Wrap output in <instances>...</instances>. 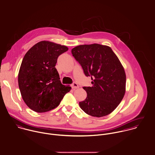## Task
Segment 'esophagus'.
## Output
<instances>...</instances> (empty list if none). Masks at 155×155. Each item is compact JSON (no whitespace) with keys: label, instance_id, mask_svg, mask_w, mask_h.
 I'll return each mask as SVG.
<instances>
[{"label":"esophagus","instance_id":"esophagus-1","mask_svg":"<svg viewBox=\"0 0 155 155\" xmlns=\"http://www.w3.org/2000/svg\"><path fill=\"white\" fill-rule=\"evenodd\" d=\"M71 87H72L73 89L79 88V86H78V85L76 83H73L71 85Z\"/></svg>","mask_w":155,"mask_h":155}]
</instances>
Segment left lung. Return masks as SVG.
<instances>
[{
    "label": "left lung",
    "instance_id": "obj_1",
    "mask_svg": "<svg viewBox=\"0 0 155 155\" xmlns=\"http://www.w3.org/2000/svg\"><path fill=\"white\" fill-rule=\"evenodd\" d=\"M71 53L92 80L91 87H83L87 97L79 102L81 108L94 117L109 114L126 91V74L119 58L110 47L97 44L77 46Z\"/></svg>",
    "mask_w": 155,
    "mask_h": 155
}]
</instances>
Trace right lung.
<instances>
[{
  "mask_svg": "<svg viewBox=\"0 0 155 155\" xmlns=\"http://www.w3.org/2000/svg\"><path fill=\"white\" fill-rule=\"evenodd\" d=\"M68 48L43 41L25 54L18 82L22 99L32 110L44 113L56 108L71 88L61 83L55 68L57 58Z\"/></svg>",
  "mask_w": 155,
  "mask_h": 155,
  "instance_id": "right-lung-1",
  "label": "right lung"
}]
</instances>
